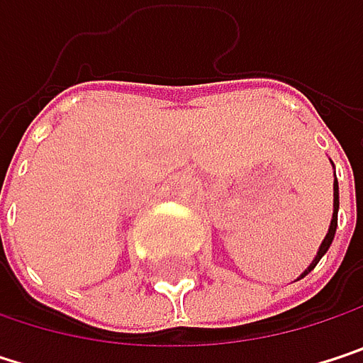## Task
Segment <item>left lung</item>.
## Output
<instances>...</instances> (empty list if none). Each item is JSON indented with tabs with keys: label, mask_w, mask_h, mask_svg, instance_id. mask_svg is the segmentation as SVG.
Returning a JSON list of instances; mask_svg holds the SVG:
<instances>
[{
	"label": "left lung",
	"mask_w": 363,
	"mask_h": 363,
	"mask_svg": "<svg viewBox=\"0 0 363 363\" xmlns=\"http://www.w3.org/2000/svg\"><path fill=\"white\" fill-rule=\"evenodd\" d=\"M336 225H338V182L334 181V214H332V223H330V229H328V235L326 240L322 242V246H320V252L315 256V260L309 264V269L301 275V277H305L307 273H311L313 269H315V264L320 262V258L328 252V248H330V244H332V240H334V233H336Z\"/></svg>",
	"instance_id": "8db88e82"
}]
</instances>
